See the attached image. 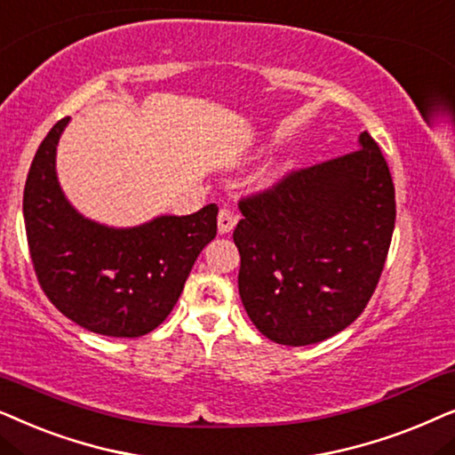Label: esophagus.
<instances>
[{"instance_id":"1","label":"esophagus","mask_w":455,"mask_h":455,"mask_svg":"<svg viewBox=\"0 0 455 455\" xmlns=\"http://www.w3.org/2000/svg\"><path fill=\"white\" fill-rule=\"evenodd\" d=\"M235 224H237V214H233L228 208H222L220 212H218V233L220 235L231 233L235 228Z\"/></svg>"}]
</instances>
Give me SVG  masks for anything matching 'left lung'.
Wrapping results in <instances>:
<instances>
[{"label":"left lung","instance_id":"obj_1","mask_svg":"<svg viewBox=\"0 0 455 455\" xmlns=\"http://www.w3.org/2000/svg\"><path fill=\"white\" fill-rule=\"evenodd\" d=\"M239 295L270 341H324L364 312L395 228V187L368 132L349 154L239 199Z\"/></svg>","mask_w":455,"mask_h":455}]
</instances>
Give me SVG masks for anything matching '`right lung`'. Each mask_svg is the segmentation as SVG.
<instances>
[{
	"label": "right lung",
	"instance_id": "obj_1",
	"mask_svg": "<svg viewBox=\"0 0 455 455\" xmlns=\"http://www.w3.org/2000/svg\"><path fill=\"white\" fill-rule=\"evenodd\" d=\"M68 120H58L41 141L24 185L35 275L47 299L83 329L148 335L172 312L199 251L216 237L218 205L135 228L87 220L66 202L56 177V145Z\"/></svg>",
	"mask_w": 455,
	"mask_h": 455
}]
</instances>
